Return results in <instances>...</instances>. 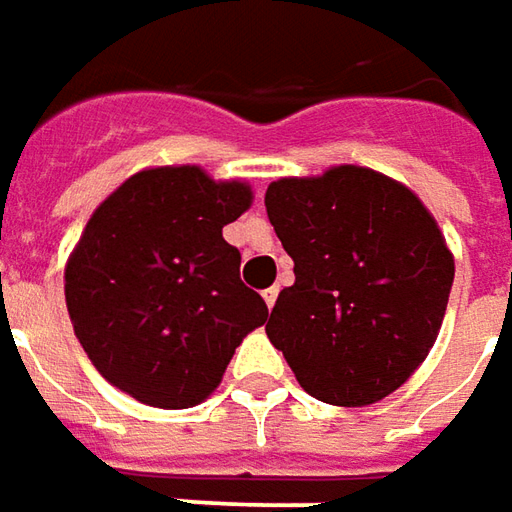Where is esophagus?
Here are the masks:
<instances>
[{
  "label": "esophagus",
  "instance_id": "obj_1",
  "mask_svg": "<svg viewBox=\"0 0 512 512\" xmlns=\"http://www.w3.org/2000/svg\"><path fill=\"white\" fill-rule=\"evenodd\" d=\"M277 294H280V288H269V291H263V300H266V305H269V308H274Z\"/></svg>",
  "mask_w": 512,
  "mask_h": 512
}]
</instances>
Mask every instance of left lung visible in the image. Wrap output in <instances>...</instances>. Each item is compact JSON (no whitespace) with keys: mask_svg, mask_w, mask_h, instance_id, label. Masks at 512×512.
<instances>
[{"mask_svg":"<svg viewBox=\"0 0 512 512\" xmlns=\"http://www.w3.org/2000/svg\"><path fill=\"white\" fill-rule=\"evenodd\" d=\"M266 212L297 277L271 308V344L316 401H384L426 361L446 316L454 255L434 215L361 165L277 179Z\"/></svg>","mask_w":512,"mask_h":512,"instance_id":"obj_1","label":"left lung"}]
</instances>
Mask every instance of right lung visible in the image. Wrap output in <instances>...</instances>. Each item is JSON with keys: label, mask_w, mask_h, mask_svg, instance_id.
I'll use <instances>...</instances> for the list:
<instances>
[{"label": "right lung", "mask_w": 512, "mask_h": 512, "mask_svg": "<svg viewBox=\"0 0 512 512\" xmlns=\"http://www.w3.org/2000/svg\"><path fill=\"white\" fill-rule=\"evenodd\" d=\"M241 179L198 165L128 176L100 201L64 269L78 342L111 387L156 409L207 401L269 308L238 277L224 227L252 207Z\"/></svg>", "instance_id": "add662e5"}]
</instances>
